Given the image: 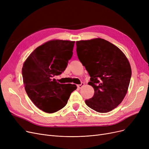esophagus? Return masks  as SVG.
I'll use <instances>...</instances> for the list:
<instances>
[{
	"mask_svg": "<svg viewBox=\"0 0 149 149\" xmlns=\"http://www.w3.org/2000/svg\"><path fill=\"white\" fill-rule=\"evenodd\" d=\"M84 85V83L83 82H81L80 84H78L77 85V87H78V88H79V89H81Z\"/></svg>",
	"mask_w": 149,
	"mask_h": 149,
	"instance_id": "obj_1",
	"label": "esophagus"
}]
</instances>
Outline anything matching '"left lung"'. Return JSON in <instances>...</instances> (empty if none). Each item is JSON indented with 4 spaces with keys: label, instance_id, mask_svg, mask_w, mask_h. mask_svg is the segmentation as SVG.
I'll return each mask as SVG.
<instances>
[{
    "label": "left lung",
    "instance_id": "obj_1",
    "mask_svg": "<svg viewBox=\"0 0 149 149\" xmlns=\"http://www.w3.org/2000/svg\"><path fill=\"white\" fill-rule=\"evenodd\" d=\"M76 45L78 58L91 77L88 84L94 89L86 104L100 113L112 111L127 92L132 75L129 60L118 47L103 38L78 41Z\"/></svg>",
    "mask_w": 149,
    "mask_h": 149
}]
</instances>
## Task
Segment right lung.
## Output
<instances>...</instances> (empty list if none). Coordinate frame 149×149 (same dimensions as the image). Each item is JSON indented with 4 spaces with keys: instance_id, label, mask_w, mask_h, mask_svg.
I'll return each instance as SVG.
<instances>
[{
    "instance_id": "obj_1",
    "label": "right lung",
    "mask_w": 149,
    "mask_h": 149,
    "mask_svg": "<svg viewBox=\"0 0 149 149\" xmlns=\"http://www.w3.org/2000/svg\"><path fill=\"white\" fill-rule=\"evenodd\" d=\"M75 42L51 40L37 47L22 68L23 84L33 103L46 113L56 112L68 103L75 84H60L52 78L66 69Z\"/></svg>"
}]
</instances>
